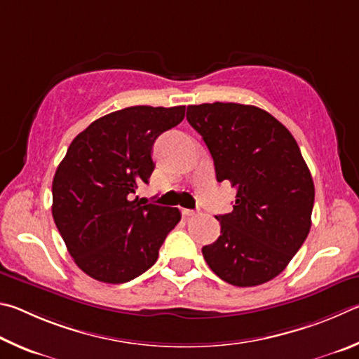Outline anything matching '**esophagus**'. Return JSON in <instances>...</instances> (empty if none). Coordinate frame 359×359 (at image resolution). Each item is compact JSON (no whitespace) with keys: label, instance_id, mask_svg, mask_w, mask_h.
<instances>
[{"label":"esophagus","instance_id":"34e87169","mask_svg":"<svg viewBox=\"0 0 359 359\" xmlns=\"http://www.w3.org/2000/svg\"><path fill=\"white\" fill-rule=\"evenodd\" d=\"M181 215H183L184 217H189V216L196 215V211H194V210H187V208H181Z\"/></svg>","mask_w":359,"mask_h":359}]
</instances>
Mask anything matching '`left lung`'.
Wrapping results in <instances>:
<instances>
[{"mask_svg":"<svg viewBox=\"0 0 359 359\" xmlns=\"http://www.w3.org/2000/svg\"><path fill=\"white\" fill-rule=\"evenodd\" d=\"M219 183L235 187L233 211L216 216L221 235L202 249L208 266L236 287H255L284 271L311 230L316 187L297 140L254 105L187 107Z\"/></svg>","mask_w":359,"mask_h":359,"instance_id":"obj_1","label":"left lung"}]
</instances>
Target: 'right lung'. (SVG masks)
<instances>
[{
    "instance_id": "add662e5",
    "label": "right lung",
    "mask_w": 359,
    "mask_h": 359,
    "mask_svg": "<svg viewBox=\"0 0 359 359\" xmlns=\"http://www.w3.org/2000/svg\"><path fill=\"white\" fill-rule=\"evenodd\" d=\"M186 107L135 105L93 121L56 168L52 215L81 271L124 284L154 265L180 222L178 208L142 205L134 194L154 170L156 138L178 126Z\"/></svg>"
}]
</instances>
